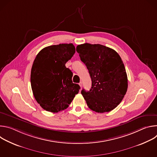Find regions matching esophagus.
<instances>
[{
	"instance_id": "34e87169",
	"label": "esophagus",
	"mask_w": 157,
	"mask_h": 157,
	"mask_svg": "<svg viewBox=\"0 0 157 157\" xmlns=\"http://www.w3.org/2000/svg\"><path fill=\"white\" fill-rule=\"evenodd\" d=\"M79 85L80 87H81V88H82V82H80L79 83Z\"/></svg>"
}]
</instances>
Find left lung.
<instances>
[{
  "mask_svg": "<svg viewBox=\"0 0 157 157\" xmlns=\"http://www.w3.org/2000/svg\"><path fill=\"white\" fill-rule=\"evenodd\" d=\"M92 81L89 91H81L89 108L98 113L115 109L122 101L128 87L125 68L119 55L100 44L84 43L76 47Z\"/></svg>",
  "mask_w": 157,
  "mask_h": 157,
  "instance_id": "1",
  "label": "left lung"
}]
</instances>
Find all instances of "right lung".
I'll return each instance as SVG.
<instances>
[{"mask_svg": "<svg viewBox=\"0 0 157 157\" xmlns=\"http://www.w3.org/2000/svg\"><path fill=\"white\" fill-rule=\"evenodd\" d=\"M75 53L72 43L52 45L36 55L31 70L33 96L47 111L58 113L68 107L80 86L73 83V73L65 66Z\"/></svg>", "mask_w": 157, "mask_h": 157, "instance_id": "obj_1", "label": "right lung"}]
</instances>
